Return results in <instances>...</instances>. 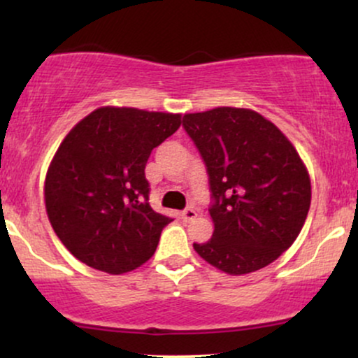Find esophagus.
Here are the masks:
<instances>
[{
	"label": "esophagus",
	"instance_id": "1",
	"mask_svg": "<svg viewBox=\"0 0 358 358\" xmlns=\"http://www.w3.org/2000/svg\"><path fill=\"white\" fill-rule=\"evenodd\" d=\"M196 217V212L193 210V208H185V210L182 212V219L183 222H188V220H193Z\"/></svg>",
	"mask_w": 358,
	"mask_h": 358
}]
</instances>
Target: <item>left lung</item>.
Here are the masks:
<instances>
[{
    "instance_id": "8db88e82",
    "label": "left lung",
    "mask_w": 358,
    "mask_h": 358,
    "mask_svg": "<svg viewBox=\"0 0 358 358\" xmlns=\"http://www.w3.org/2000/svg\"><path fill=\"white\" fill-rule=\"evenodd\" d=\"M183 127L207 165L215 199L212 239L193 249L231 276L266 268L296 241L310 210V173L296 148L245 108L188 113Z\"/></svg>"
}]
</instances>
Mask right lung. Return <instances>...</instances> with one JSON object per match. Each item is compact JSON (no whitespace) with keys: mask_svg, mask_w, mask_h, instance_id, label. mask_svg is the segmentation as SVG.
<instances>
[{"mask_svg":"<svg viewBox=\"0 0 358 358\" xmlns=\"http://www.w3.org/2000/svg\"><path fill=\"white\" fill-rule=\"evenodd\" d=\"M182 114L102 106L60 143L45 176V208L62 244L80 262L124 274L150 261L171 219L148 202L151 151Z\"/></svg>","mask_w":358,"mask_h":358,"instance_id":"1","label":"right lung"}]
</instances>
